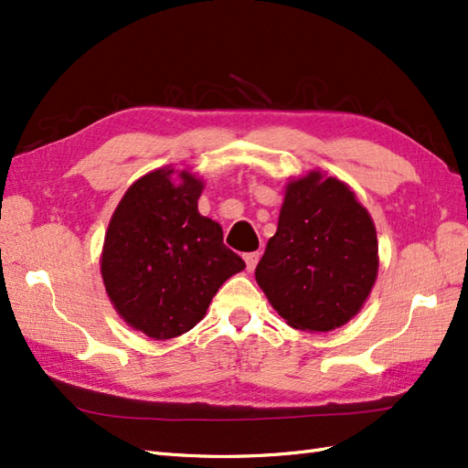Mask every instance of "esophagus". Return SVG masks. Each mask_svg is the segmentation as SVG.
Wrapping results in <instances>:
<instances>
[{"mask_svg":"<svg viewBox=\"0 0 468 468\" xmlns=\"http://www.w3.org/2000/svg\"><path fill=\"white\" fill-rule=\"evenodd\" d=\"M243 260L247 263V271H253L257 267V261H260V251H251V253H245Z\"/></svg>","mask_w":468,"mask_h":468,"instance_id":"obj_1","label":"esophagus"}]
</instances>
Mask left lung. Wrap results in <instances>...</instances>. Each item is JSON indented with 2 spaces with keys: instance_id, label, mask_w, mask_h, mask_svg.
<instances>
[{
  "instance_id": "obj_1",
  "label": "left lung",
  "mask_w": 468,
  "mask_h": 468,
  "mask_svg": "<svg viewBox=\"0 0 468 468\" xmlns=\"http://www.w3.org/2000/svg\"><path fill=\"white\" fill-rule=\"evenodd\" d=\"M376 275V227L350 186L320 171L287 183L255 270L273 310L295 330H335L362 310Z\"/></svg>"
}]
</instances>
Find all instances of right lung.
<instances>
[{"mask_svg":"<svg viewBox=\"0 0 468 468\" xmlns=\"http://www.w3.org/2000/svg\"><path fill=\"white\" fill-rule=\"evenodd\" d=\"M156 168L118 203L104 237L101 271L114 310L134 330L168 340L201 322L213 295L245 261L223 229L198 213L203 181Z\"/></svg>","mask_w":468,"mask_h":468,"instance_id":"right-lung-1","label":"right lung"}]
</instances>
